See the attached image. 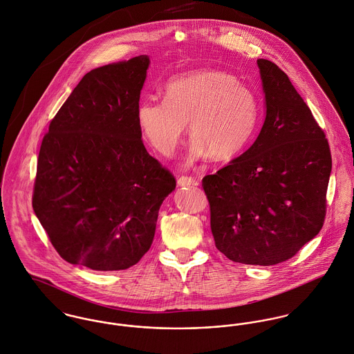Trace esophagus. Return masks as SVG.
<instances>
[{
  "mask_svg": "<svg viewBox=\"0 0 354 354\" xmlns=\"http://www.w3.org/2000/svg\"><path fill=\"white\" fill-rule=\"evenodd\" d=\"M176 183L179 187H190V186H196V180L192 176H180Z\"/></svg>",
  "mask_w": 354,
  "mask_h": 354,
  "instance_id": "1",
  "label": "esophagus"
}]
</instances>
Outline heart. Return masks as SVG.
<instances>
[{
    "label": "heart",
    "mask_w": 354,
    "mask_h": 354,
    "mask_svg": "<svg viewBox=\"0 0 354 354\" xmlns=\"http://www.w3.org/2000/svg\"><path fill=\"white\" fill-rule=\"evenodd\" d=\"M141 134L162 156L180 144L186 123L193 136L187 164L212 158L231 161L252 141L261 106L257 93L228 72L203 69L169 80L164 100H141L136 111Z\"/></svg>",
    "instance_id": "1"
}]
</instances>
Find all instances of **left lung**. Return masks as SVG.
I'll use <instances>...</instances> for the list:
<instances>
[{"label": "left lung", "mask_w": 354, "mask_h": 354, "mask_svg": "<svg viewBox=\"0 0 354 354\" xmlns=\"http://www.w3.org/2000/svg\"><path fill=\"white\" fill-rule=\"evenodd\" d=\"M266 115L254 144L202 180L210 228L228 259L272 266L292 258L323 227L331 155L323 130L289 77L257 61Z\"/></svg>", "instance_id": "left-lung-1"}]
</instances>
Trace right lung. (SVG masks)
Returning <instances> with one entry per match:
<instances>
[{
    "instance_id": "right-lung-1",
    "label": "right lung",
    "mask_w": 354,
    "mask_h": 354,
    "mask_svg": "<svg viewBox=\"0 0 354 354\" xmlns=\"http://www.w3.org/2000/svg\"><path fill=\"white\" fill-rule=\"evenodd\" d=\"M151 59L86 73L51 120L32 207L57 252L91 270H124L151 248L175 178L152 158L137 123Z\"/></svg>"
}]
</instances>
